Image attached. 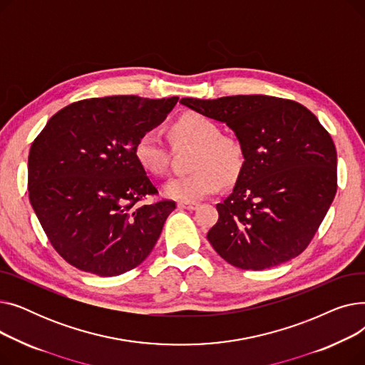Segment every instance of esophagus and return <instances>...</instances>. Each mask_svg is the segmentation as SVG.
<instances>
[{"label":"esophagus","instance_id":"obj_1","mask_svg":"<svg viewBox=\"0 0 365 365\" xmlns=\"http://www.w3.org/2000/svg\"><path fill=\"white\" fill-rule=\"evenodd\" d=\"M178 207L185 208V210H195V208H198V204L197 202H179Z\"/></svg>","mask_w":365,"mask_h":365}]
</instances>
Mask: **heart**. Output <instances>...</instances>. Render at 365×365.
<instances>
[{
    "mask_svg": "<svg viewBox=\"0 0 365 365\" xmlns=\"http://www.w3.org/2000/svg\"><path fill=\"white\" fill-rule=\"evenodd\" d=\"M173 142L197 146L192 173L170 179L164 194L182 202H194L216 194L223 180H232L244 164L242 146L222 136V128L205 115L186 112L171 125ZM134 158L149 175L163 176L168 167V146L158 128H146L134 143Z\"/></svg>",
    "mask_w": 365,
    "mask_h": 365,
    "instance_id": "1",
    "label": "heart"
}]
</instances>
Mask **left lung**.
<instances>
[{
	"mask_svg": "<svg viewBox=\"0 0 365 365\" xmlns=\"http://www.w3.org/2000/svg\"><path fill=\"white\" fill-rule=\"evenodd\" d=\"M226 124L242 146L237 183L217 204L207 238L240 269L263 271L299 256L327 215L337 190L333 139L303 105L263 94L180 101Z\"/></svg>",
	"mask_w": 365,
	"mask_h": 365,
	"instance_id": "obj_1",
	"label": "left lung"
}]
</instances>
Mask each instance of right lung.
I'll return each instance as SVG.
<instances>
[{"label": "right lung", "instance_id": "right-lung-1", "mask_svg": "<svg viewBox=\"0 0 365 365\" xmlns=\"http://www.w3.org/2000/svg\"><path fill=\"white\" fill-rule=\"evenodd\" d=\"M178 101L176 96L80 101L54 113L34 140L29 201L54 250L76 269L117 277L152 252L176 204H139L158 190L133 149Z\"/></svg>", "mask_w": 365, "mask_h": 365}]
</instances>
